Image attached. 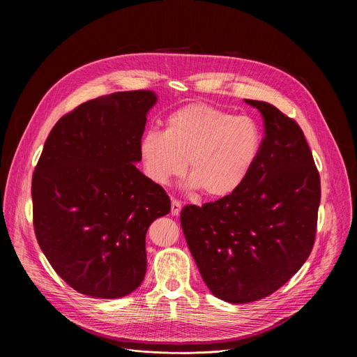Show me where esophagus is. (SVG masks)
<instances>
[{"instance_id":"34e87169","label":"esophagus","mask_w":357,"mask_h":357,"mask_svg":"<svg viewBox=\"0 0 357 357\" xmlns=\"http://www.w3.org/2000/svg\"><path fill=\"white\" fill-rule=\"evenodd\" d=\"M181 208H182V202L178 199H172V207H171L172 215H178L181 213Z\"/></svg>"}]
</instances>
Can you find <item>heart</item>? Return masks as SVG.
Listing matches in <instances>:
<instances>
[{"label":"heart","instance_id":"1","mask_svg":"<svg viewBox=\"0 0 357 357\" xmlns=\"http://www.w3.org/2000/svg\"><path fill=\"white\" fill-rule=\"evenodd\" d=\"M260 149L261 131L252 117L190 104L166 119L165 130H147L139 153L146 175L159 185L181 175L188 159L190 188L222 198L245 183Z\"/></svg>","mask_w":357,"mask_h":357}]
</instances>
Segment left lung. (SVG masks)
Wrapping results in <instances>:
<instances>
[{"instance_id":"left-lung-1","label":"left lung","mask_w":357,"mask_h":357,"mask_svg":"<svg viewBox=\"0 0 357 357\" xmlns=\"http://www.w3.org/2000/svg\"><path fill=\"white\" fill-rule=\"evenodd\" d=\"M264 117L265 137L240 188L181 226L199 273L222 301L246 304L278 291L308 259L321 198L320 175L301 127L272 104L245 100Z\"/></svg>"}]
</instances>
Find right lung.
I'll return each mask as SVG.
<instances>
[{
  "mask_svg": "<svg viewBox=\"0 0 357 357\" xmlns=\"http://www.w3.org/2000/svg\"><path fill=\"white\" fill-rule=\"evenodd\" d=\"M152 91L86 101L52 128L31 181L39 246L65 282L93 298H121L146 273V233L171 211L160 185L143 175L139 144Z\"/></svg>",
  "mask_w": 357,
  "mask_h": 357,
  "instance_id": "right-lung-1",
  "label": "right lung"
}]
</instances>
